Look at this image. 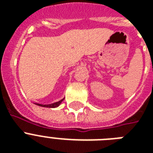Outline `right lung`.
<instances>
[{
    "instance_id": "1",
    "label": "right lung",
    "mask_w": 153,
    "mask_h": 153,
    "mask_svg": "<svg viewBox=\"0 0 153 153\" xmlns=\"http://www.w3.org/2000/svg\"><path fill=\"white\" fill-rule=\"evenodd\" d=\"M63 99H64V98H62V99H61V100L59 101V102H54V103H51V104H48V105H42V104H39V103H35V104L36 105H39V106H42V107H47V108H55V107H58L60 104H61V103H62Z\"/></svg>"
}]
</instances>
